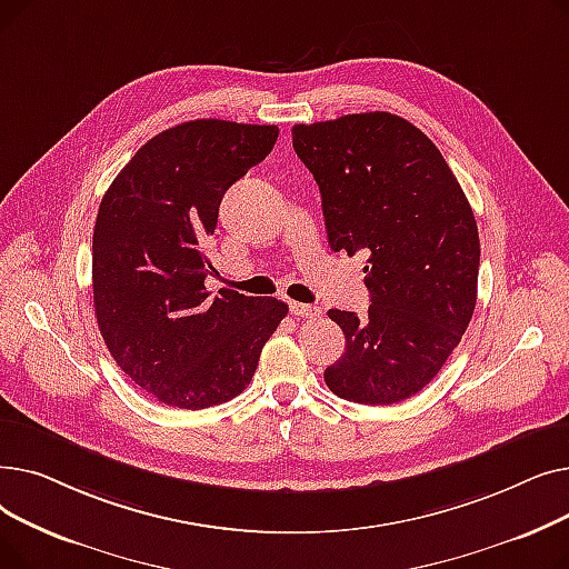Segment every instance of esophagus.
Returning <instances> with one entry per match:
<instances>
[{
	"instance_id": "34e87169",
	"label": "esophagus",
	"mask_w": 569,
	"mask_h": 569,
	"mask_svg": "<svg viewBox=\"0 0 569 569\" xmlns=\"http://www.w3.org/2000/svg\"><path fill=\"white\" fill-rule=\"evenodd\" d=\"M290 313L297 318H316L320 316V309L313 305H300V302H290Z\"/></svg>"
}]
</instances>
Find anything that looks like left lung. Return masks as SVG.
<instances>
[{
	"instance_id": "1",
	"label": "left lung",
	"mask_w": 569,
	"mask_h": 569,
	"mask_svg": "<svg viewBox=\"0 0 569 569\" xmlns=\"http://www.w3.org/2000/svg\"><path fill=\"white\" fill-rule=\"evenodd\" d=\"M292 147L322 198L332 251L367 253L369 313L330 309L346 352L325 369L355 403H399L436 378L477 302L480 234L438 147L392 112L295 124Z\"/></svg>"
}]
</instances>
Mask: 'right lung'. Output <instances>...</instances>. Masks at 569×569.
Wrapping results in <instances>:
<instances>
[{"mask_svg":"<svg viewBox=\"0 0 569 569\" xmlns=\"http://www.w3.org/2000/svg\"><path fill=\"white\" fill-rule=\"evenodd\" d=\"M279 138L274 124L193 119L147 140L106 191L92 239L94 313L119 365L149 397L200 410L247 390L288 305L219 290L202 244L226 191Z\"/></svg>","mask_w":569,"mask_h":569,"instance_id":"right-lung-1","label":"right lung"}]
</instances>
